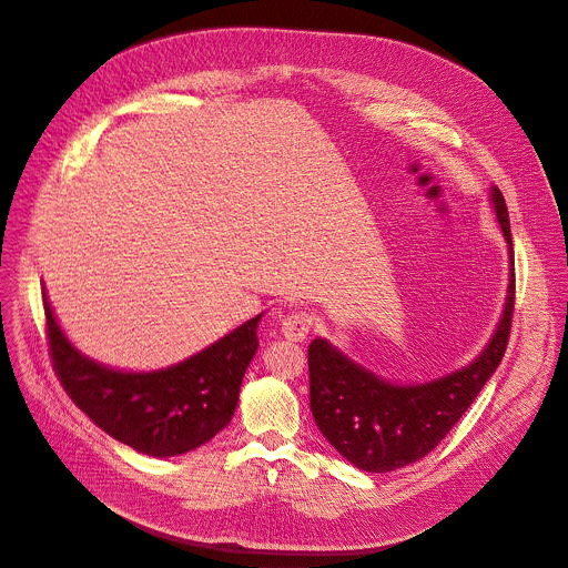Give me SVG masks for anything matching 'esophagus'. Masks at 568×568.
<instances>
[{
	"label": "esophagus",
	"mask_w": 568,
	"mask_h": 568,
	"mask_svg": "<svg viewBox=\"0 0 568 568\" xmlns=\"http://www.w3.org/2000/svg\"><path fill=\"white\" fill-rule=\"evenodd\" d=\"M313 328V317L307 313H292L283 320V335L292 342H301Z\"/></svg>",
	"instance_id": "obj_1"
}]
</instances>
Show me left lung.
I'll return each instance as SVG.
<instances>
[{"instance_id":"left-lung-1","label":"left lung","mask_w":568,"mask_h":568,"mask_svg":"<svg viewBox=\"0 0 568 568\" xmlns=\"http://www.w3.org/2000/svg\"><path fill=\"white\" fill-rule=\"evenodd\" d=\"M494 211L511 251L507 205L491 190ZM514 267V261H511ZM514 270L498 331L476 363L424 385H392L335 351L326 339L307 346L311 409L324 437L355 467L385 474L426 457L476 400L507 348L514 313Z\"/></svg>"}]
</instances>
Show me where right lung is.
Here are the masks:
<instances>
[{"label": "right lung", "mask_w": 568, "mask_h": 568, "mask_svg": "<svg viewBox=\"0 0 568 568\" xmlns=\"http://www.w3.org/2000/svg\"><path fill=\"white\" fill-rule=\"evenodd\" d=\"M42 303L51 365L63 389L118 442L146 455L170 457L213 439L231 422L263 315L176 367L126 374L81 355L63 335L47 298Z\"/></svg>", "instance_id": "obj_1"}]
</instances>
